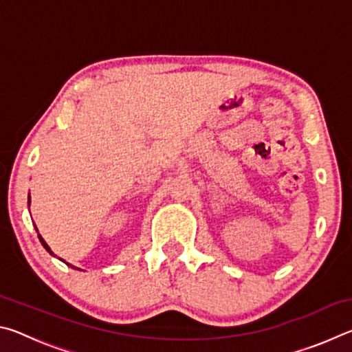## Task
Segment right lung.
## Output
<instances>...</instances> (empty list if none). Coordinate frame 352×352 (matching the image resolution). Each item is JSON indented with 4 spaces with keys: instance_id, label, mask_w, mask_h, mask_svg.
<instances>
[{
    "instance_id": "add662e5",
    "label": "right lung",
    "mask_w": 352,
    "mask_h": 352,
    "mask_svg": "<svg viewBox=\"0 0 352 352\" xmlns=\"http://www.w3.org/2000/svg\"><path fill=\"white\" fill-rule=\"evenodd\" d=\"M28 205H31V195H28ZM34 226H35V225H34ZM35 230H37V226H35ZM37 233H38V230H37ZM38 239H40V242H41V245H43V247H45V250H46V252H47V253H50L51 256H56L54 253H52V250L50 248V245H47V243L45 242V239H43V237H41V236H40V233H38ZM58 259H60L62 262H65V261H63L62 258H58ZM65 264H67L68 267H73V269H76V270H80V269H77V267H74V265H71V264H68V262H65Z\"/></svg>"
}]
</instances>
